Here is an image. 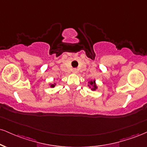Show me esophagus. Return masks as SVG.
I'll use <instances>...</instances> for the list:
<instances>
[{"label":"esophagus","mask_w":147,"mask_h":147,"mask_svg":"<svg viewBox=\"0 0 147 147\" xmlns=\"http://www.w3.org/2000/svg\"><path fill=\"white\" fill-rule=\"evenodd\" d=\"M72 72H73L74 74H77V72H78V70H77V69H76V68H74L73 70H72Z\"/></svg>","instance_id":"esophagus-1"}]
</instances>
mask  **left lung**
<instances>
[{"label":"left lung","mask_w":147,"mask_h":147,"mask_svg":"<svg viewBox=\"0 0 147 147\" xmlns=\"http://www.w3.org/2000/svg\"><path fill=\"white\" fill-rule=\"evenodd\" d=\"M88 86L91 89V90L92 91H95L98 88V86L96 84V80L93 79V80H90V81H88Z\"/></svg>","instance_id":"8db88e82"}]
</instances>
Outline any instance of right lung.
Wrapping results in <instances>:
<instances>
[{"label":"right lung","mask_w":147,"mask_h":147,"mask_svg":"<svg viewBox=\"0 0 147 147\" xmlns=\"http://www.w3.org/2000/svg\"><path fill=\"white\" fill-rule=\"evenodd\" d=\"M49 86H50L51 88H55V86H56V83L53 82V84H49Z\"/></svg>","instance_id":"right-lung-1"}]
</instances>
